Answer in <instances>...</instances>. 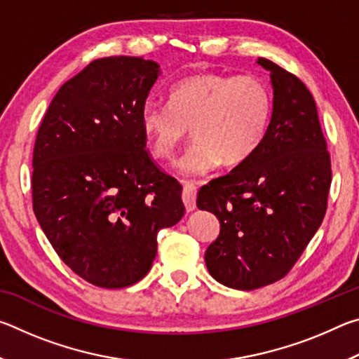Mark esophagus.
Instances as JSON below:
<instances>
[{
    "mask_svg": "<svg viewBox=\"0 0 359 359\" xmlns=\"http://www.w3.org/2000/svg\"><path fill=\"white\" fill-rule=\"evenodd\" d=\"M187 212H193L196 209V185L191 182H184V193H182Z\"/></svg>",
    "mask_w": 359,
    "mask_h": 359,
    "instance_id": "1",
    "label": "esophagus"
}]
</instances>
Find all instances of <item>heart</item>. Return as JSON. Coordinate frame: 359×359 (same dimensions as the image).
Here are the masks:
<instances>
[{"label":"heart","instance_id":"obj_1","mask_svg":"<svg viewBox=\"0 0 359 359\" xmlns=\"http://www.w3.org/2000/svg\"><path fill=\"white\" fill-rule=\"evenodd\" d=\"M272 107L271 88L259 77L205 72L175 83L168 104L145 102L141 125L158 160H171L191 128L196 142L177 166L184 175L198 177L223 160L228 166L247 161L263 142Z\"/></svg>","mask_w":359,"mask_h":359}]
</instances>
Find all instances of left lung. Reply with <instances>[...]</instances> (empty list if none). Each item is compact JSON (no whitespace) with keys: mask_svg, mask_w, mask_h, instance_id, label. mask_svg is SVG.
<instances>
[{"mask_svg":"<svg viewBox=\"0 0 359 359\" xmlns=\"http://www.w3.org/2000/svg\"><path fill=\"white\" fill-rule=\"evenodd\" d=\"M257 63L271 72L274 88L269 128L247 161L210 180L196 199L198 209L220 222L205 266L234 290H257L288 274L323 222L331 187L313 96L271 60Z\"/></svg>","mask_w":359,"mask_h":359,"instance_id":"1","label":"left lung"}]
</instances>
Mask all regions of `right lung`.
<instances>
[{"mask_svg":"<svg viewBox=\"0 0 359 359\" xmlns=\"http://www.w3.org/2000/svg\"><path fill=\"white\" fill-rule=\"evenodd\" d=\"M160 65L98 58L62 85L36 136L33 210L58 257L101 288L141 280L156 234L185 214L182 185L155 165L141 112Z\"/></svg>","mask_w":359,"mask_h":359,"instance_id":"1","label":"right lung"}]
</instances>
